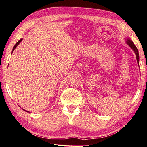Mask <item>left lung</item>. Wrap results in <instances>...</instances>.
<instances>
[{"instance_id":"obj_1","label":"left lung","mask_w":147,"mask_h":147,"mask_svg":"<svg viewBox=\"0 0 147 147\" xmlns=\"http://www.w3.org/2000/svg\"><path fill=\"white\" fill-rule=\"evenodd\" d=\"M126 42H127V43L128 44L129 46L131 47V48L133 49L134 53H135L136 56L137 62H138V63L139 64V53H138V49L136 48V46L134 44V43L130 39H127Z\"/></svg>"}]
</instances>
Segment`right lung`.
<instances>
[{
    "label": "right lung",
    "instance_id": "right-lung-1",
    "mask_svg": "<svg viewBox=\"0 0 147 147\" xmlns=\"http://www.w3.org/2000/svg\"><path fill=\"white\" fill-rule=\"evenodd\" d=\"M22 39H20L19 41H18L17 42V43L16 44H15V46H14V47H13V51H12V53H13V51L15 49V48H16V46H18V45L20 42H21V41H22ZM25 111H26V110H25Z\"/></svg>",
    "mask_w": 147,
    "mask_h": 147
}]
</instances>
